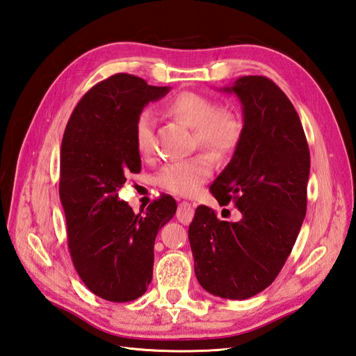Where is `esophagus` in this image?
<instances>
[{
  "instance_id": "esophagus-1",
  "label": "esophagus",
  "mask_w": 356,
  "mask_h": 356,
  "mask_svg": "<svg viewBox=\"0 0 356 356\" xmlns=\"http://www.w3.org/2000/svg\"><path fill=\"white\" fill-rule=\"evenodd\" d=\"M195 215V205L192 202H187V201H183L178 204V210H177V218L179 222L183 224H188L192 220Z\"/></svg>"
}]
</instances>
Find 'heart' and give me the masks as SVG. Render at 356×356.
I'll return each mask as SVG.
<instances>
[{
	"instance_id": "1",
	"label": "heart",
	"mask_w": 356,
	"mask_h": 356,
	"mask_svg": "<svg viewBox=\"0 0 356 356\" xmlns=\"http://www.w3.org/2000/svg\"><path fill=\"white\" fill-rule=\"evenodd\" d=\"M165 111L193 129L195 146L207 149L215 156L233 152L242 136V120L233 109L218 106L213 99L200 92L184 91L165 104ZM134 143L141 156H151L155 146V115L143 109L134 123ZM213 158L207 152L186 160L168 163L156 173V184L178 195L193 193L210 177Z\"/></svg>"
}]
</instances>
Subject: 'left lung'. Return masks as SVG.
I'll return each instance as SVG.
<instances>
[{"mask_svg": "<svg viewBox=\"0 0 356 356\" xmlns=\"http://www.w3.org/2000/svg\"><path fill=\"white\" fill-rule=\"evenodd\" d=\"M224 91L239 97L243 128L210 191L220 205L234 202L242 219L220 220L200 205L188 241L200 285L245 300L270 286L291 254L306 215L311 156L296 108L271 79L243 76Z\"/></svg>", "mask_w": 356, "mask_h": 356, "instance_id": "obj_1", "label": "left lung"}]
</instances>
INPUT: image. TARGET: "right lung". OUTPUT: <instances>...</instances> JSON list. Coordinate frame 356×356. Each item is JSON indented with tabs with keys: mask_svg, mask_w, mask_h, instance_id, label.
<instances>
[{
	"mask_svg": "<svg viewBox=\"0 0 356 356\" xmlns=\"http://www.w3.org/2000/svg\"><path fill=\"white\" fill-rule=\"evenodd\" d=\"M169 86L118 73L94 85L74 108L62 138L59 196L68 250L85 286L108 302H132L152 280L158 230L177 202L161 196L134 213L118 191L141 169L134 123Z\"/></svg>",
	"mask_w": 356,
	"mask_h": 356,
	"instance_id": "1",
	"label": "right lung"
}]
</instances>
